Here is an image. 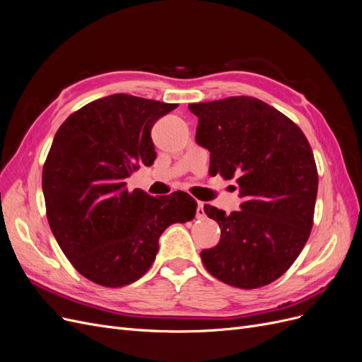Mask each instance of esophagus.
Listing matches in <instances>:
<instances>
[{
	"label": "esophagus",
	"instance_id": "esophagus-1",
	"mask_svg": "<svg viewBox=\"0 0 362 362\" xmlns=\"http://www.w3.org/2000/svg\"><path fill=\"white\" fill-rule=\"evenodd\" d=\"M195 216L197 218H204L206 216V214H204V204L202 203V202H198V204H197V212H195Z\"/></svg>",
	"mask_w": 362,
	"mask_h": 362
}]
</instances>
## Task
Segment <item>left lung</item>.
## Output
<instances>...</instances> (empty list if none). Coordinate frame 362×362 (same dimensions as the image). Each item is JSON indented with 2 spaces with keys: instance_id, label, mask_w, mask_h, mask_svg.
Instances as JSON below:
<instances>
[{
  "instance_id": "obj_1",
  "label": "left lung",
  "mask_w": 362,
  "mask_h": 362,
  "mask_svg": "<svg viewBox=\"0 0 362 362\" xmlns=\"http://www.w3.org/2000/svg\"><path fill=\"white\" fill-rule=\"evenodd\" d=\"M195 141L211 151L209 174L236 177L240 211L204 206L221 228L216 247L202 251L209 274L239 288L281 276L310 238L317 167L304 132L260 99L233 96L191 103Z\"/></svg>"
}]
</instances>
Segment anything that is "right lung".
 Wrapping results in <instances>:
<instances>
[{
    "instance_id": "right-lung-1",
    "label": "right lung",
    "mask_w": 362,
    "mask_h": 362,
    "mask_svg": "<svg viewBox=\"0 0 362 362\" xmlns=\"http://www.w3.org/2000/svg\"><path fill=\"white\" fill-rule=\"evenodd\" d=\"M174 108L117 93L69 115L54 136L42 173L46 216L69 262L99 286L141 278L164 230L195 216L189 194L151 197L126 188L139 165L155 162L151 127Z\"/></svg>"
}]
</instances>
